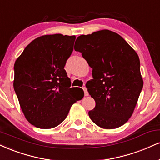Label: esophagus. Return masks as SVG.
<instances>
[{"label":"esophagus","instance_id":"34e87169","mask_svg":"<svg viewBox=\"0 0 160 160\" xmlns=\"http://www.w3.org/2000/svg\"><path fill=\"white\" fill-rule=\"evenodd\" d=\"M82 89H83V91H84V95H85V96H88V92L87 91V88H86V87H83L82 88Z\"/></svg>","mask_w":160,"mask_h":160}]
</instances>
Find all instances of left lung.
Returning a JSON list of instances; mask_svg holds the SVG:
<instances>
[{
	"mask_svg": "<svg viewBox=\"0 0 160 160\" xmlns=\"http://www.w3.org/2000/svg\"><path fill=\"white\" fill-rule=\"evenodd\" d=\"M74 50L92 68L88 92L95 101L88 112L103 129L124 124L133 113L143 87L140 61L133 48L116 32L102 30L77 38Z\"/></svg>",
	"mask_w": 160,
	"mask_h": 160,
	"instance_id": "1",
	"label": "left lung"
}]
</instances>
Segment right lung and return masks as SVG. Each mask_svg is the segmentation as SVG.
<instances>
[{
    "label": "right lung",
    "instance_id": "1",
    "mask_svg": "<svg viewBox=\"0 0 160 160\" xmlns=\"http://www.w3.org/2000/svg\"><path fill=\"white\" fill-rule=\"evenodd\" d=\"M75 36L44 35L25 48L14 65L13 86L25 118L41 129L65 120L71 107L84 96L70 88L64 69L73 51Z\"/></svg>",
    "mask_w": 160,
    "mask_h": 160
}]
</instances>
